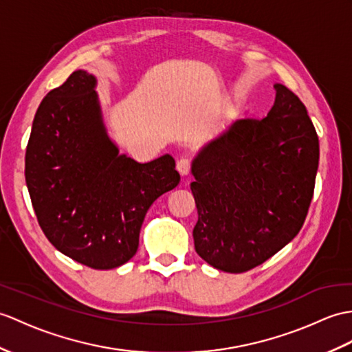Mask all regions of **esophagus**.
I'll use <instances>...</instances> for the list:
<instances>
[{
  "label": "esophagus",
  "mask_w": 352,
  "mask_h": 352,
  "mask_svg": "<svg viewBox=\"0 0 352 352\" xmlns=\"http://www.w3.org/2000/svg\"><path fill=\"white\" fill-rule=\"evenodd\" d=\"M190 159L189 157H182L177 162V170L182 175H187L190 173Z\"/></svg>",
  "instance_id": "1"
}]
</instances>
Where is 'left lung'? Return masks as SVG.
I'll use <instances>...</instances> for the list:
<instances>
[{
  "mask_svg": "<svg viewBox=\"0 0 352 352\" xmlns=\"http://www.w3.org/2000/svg\"><path fill=\"white\" fill-rule=\"evenodd\" d=\"M274 89L265 118L232 122L192 163L195 250L226 273L248 272L287 246L314 196L316 130L291 89Z\"/></svg>",
  "mask_w": 352,
  "mask_h": 352,
  "instance_id": "obj_1",
  "label": "left lung"
}]
</instances>
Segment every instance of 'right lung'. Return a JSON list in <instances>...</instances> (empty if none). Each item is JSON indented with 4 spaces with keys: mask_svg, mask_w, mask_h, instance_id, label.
<instances>
[{
    "mask_svg": "<svg viewBox=\"0 0 352 352\" xmlns=\"http://www.w3.org/2000/svg\"><path fill=\"white\" fill-rule=\"evenodd\" d=\"M97 80L76 70L46 94L25 153V182L38 225L56 250L96 270L126 264L146 211L179 183L165 154L139 163L111 141Z\"/></svg>",
    "mask_w": 352,
    "mask_h": 352,
    "instance_id": "1",
    "label": "right lung"
}]
</instances>
